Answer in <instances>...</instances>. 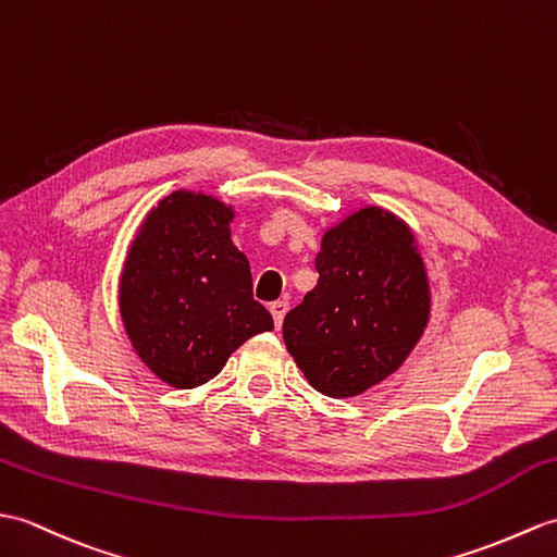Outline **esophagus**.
<instances>
[{"instance_id":"obj_1","label":"esophagus","mask_w":557,"mask_h":557,"mask_svg":"<svg viewBox=\"0 0 557 557\" xmlns=\"http://www.w3.org/2000/svg\"><path fill=\"white\" fill-rule=\"evenodd\" d=\"M287 310H289V304H287V301H275V304H270V313H273L275 327H280V325H282V320H284V315H287Z\"/></svg>"}]
</instances>
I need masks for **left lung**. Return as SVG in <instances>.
Segmentation results:
<instances>
[{
  "label": "left lung",
  "instance_id": "left-lung-1",
  "mask_svg": "<svg viewBox=\"0 0 557 557\" xmlns=\"http://www.w3.org/2000/svg\"><path fill=\"white\" fill-rule=\"evenodd\" d=\"M318 284L282 322L294 363L330 398L366 394L406 363L432 315L418 237L382 206H360L325 230Z\"/></svg>",
  "mask_w": 557,
  "mask_h": 557
}]
</instances>
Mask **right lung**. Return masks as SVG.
I'll return each instance as SVG.
<instances>
[{
    "label": "right lung",
    "instance_id": "add662e5",
    "mask_svg": "<svg viewBox=\"0 0 557 557\" xmlns=\"http://www.w3.org/2000/svg\"><path fill=\"white\" fill-rule=\"evenodd\" d=\"M232 220L235 206L175 189L151 206L127 247L119 280L125 334L141 363L175 389L213 380L244 342L275 327L253 301Z\"/></svg>",
    "mask_w": 557,
    "mask_h": 557
}]
</instances>
